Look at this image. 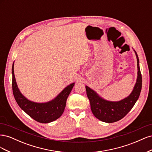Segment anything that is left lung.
I'll list each match as a JSON object with an SVG mask.
<instances>
[{
  "instance_id": "1",
  "label": "left lung",
  "mask_w": 152,
  "mask_h": 152,
  "mask_svg": "<svg viewBox=\"0 0 152 152\" xmlns=\"http://www.w3.org/2000/svg\"><path fill=\"white\" fill-rule=\"evenodd\" d=\"M135 53L137 63V78L134 89L128 97L119 102H109L99 97L96 92L86 86L87 97L90 101L91 111L99 120L107 123L120 121L129 112L138 99L141 91L142 77L139 58L136 51Z\"/></svg>"
}]
</instances>
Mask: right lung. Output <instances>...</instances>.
I'll return each mask as SVG.
<instances>
[{"mask_svg":"<svg viewBox=\"0 0 152 152\" xmlns=\"http://www.w3.org/2000/svg\"><path fill=\"white\" fill-rule=\"evenodd\" d=\"M12 87L14 97L19 107L35 121L40 123H49L61 117L66 107V99L74 83L65 87L57 97L45 103H37L27 99L18 88L14 73V63L12 66Z\"/></svg>","mask_w":152,"mask_h":152,"instance_id":"add662e5","label":"right lung"}]
</instances>
